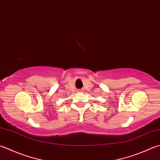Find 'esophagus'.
<instances>
[{
	"instance_id": "34e87169",
	"label": "esophagus",
	"mask_w": 160,
	"mask_h": 160,
	"mask_svg": "<svg viewBox=\"0 0 160 160\" xmlns=\"http://www.w3.org/2000/svg\"><path fill=\"white\" fill-rule=\"evenodd\" d=\"M82 91H83V90H79V92H82Z\"/></svg>"
}]
</instances>
